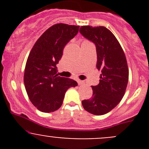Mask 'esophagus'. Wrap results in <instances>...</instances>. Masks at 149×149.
Listing matches in <instances>:
<instances>
[{"label":"esophagus","mask_w":149,"mask_h":149,"mask_svg":"<svg viewBox=\"0 0 149 149\" xmlns=\"http://www.w3.org/2000/svg\"><path fill=\"white\" fill-rule=\"evenodd\" d=\"M78 84H79V85H82V84H85V82H84V81H81V80H78Z\"/></svg>","instance_id":"1"}]
</instances>
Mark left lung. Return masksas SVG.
Here are the masks:
<instances>
[{"instance_id": "1", "label": "left lung", "mask_w": 149, "mask_h": 149, "mask_svg": "<svg viewBox=\"0 0 149 149\" xmlns=\"http://www.w3.org/2000/svg\"><path fill=\"white\" fill-rule=\"evenodd\" d=\"M79 31L95 44L97 68L102 72L100 84L91 86L92 97L83 100L82 105L89 113L104 115L119 104L125 92L129 76L125 55L115 35L104 26H82Z\"/></svg>"}]
</instances>
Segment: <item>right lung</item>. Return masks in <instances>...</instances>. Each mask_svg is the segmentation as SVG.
<instances>
[{
  "label": "right lung",
  "mask_w": 149,
  "mask_h": 149,
  "mask_svg": "<svg viewBox=\"0 0 149 149\" xmlns=\"http://www.w3.org/2000/svg\"><path fill=\"white\" fill-rule=\"evenodd\" d=\"M79 26L57 24L47 29L33 46L25 66L24 82L30 101L40 111L59 109L65 94L78 85L73 79L57 74L56 65L64 47L79 32Z\"/></svg>",
  "instance_id": "1"
}]
</instances>
